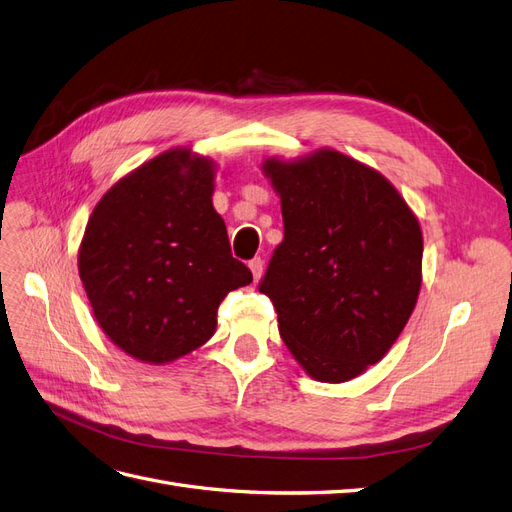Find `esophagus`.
Here are the masks:
<instances>
[{
    "label": "esophagus",
    "instance_id": "34e87169",
    "mask_svg": "<svg viewBox=\"0 0 512 512\" xmlns=\"http://www.w3.org/2000/svg\"><path fill=\"white\" fill-rule=\"evenodd\" d=\"M262 269H265V262H262V258H254L250 260V271L254 275V282H258L262 277Z\"/></svg>",
    "mask_w": 512,
    "mask_h": 512
}]
</instances>
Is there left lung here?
<instances>
[{"label": "left lung", "mask_w": 512, "mask_h": 512, "mask_svg": "<svg viewBox=\"0 0 512 512\" xmlns=\"http://www.w3.org/2000/svg\"><path fill=\"white\" fill-rule=\"evenodd\" d=\"M284 241L260 292L305 374L348 382L397 342L423 282V230L395 185L342 151L267 158Z\"/></svg>", "instance_id": "left-lung-1"}]
</instances>
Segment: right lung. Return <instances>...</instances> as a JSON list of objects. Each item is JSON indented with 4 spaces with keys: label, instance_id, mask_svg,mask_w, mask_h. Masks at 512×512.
Masks as SVG:
<instances>
[{
    "label": "right lung",
    "instance_id": "obj_1",
    "mask_svg": "<svg viewBox=\"0 0 512 512\" xmlns=\"http://www.w3.org/2000/svg\"><path fill=\"white\" fill-rule=\"evenodd\" d=\"M218 166L168 149L121 177L91 211L79 275L96 322L132 359L164 365L207 344L218 307L252 273L213 209Z\"/></svg>",
    "mask_w": 512,
    "mask_h": 512
}]
</instances>
